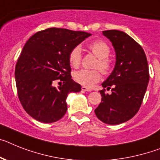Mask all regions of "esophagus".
Returning a JSON list of instances; mask_svg holds the SVG:
<instances>
[{
	"label": "esophagus",
	"instance_id": "1",
	"mask_svg": "<svg viewBox=\"0 0 160 160\" xmlns=\"http://www.w3.org/2000/svg\"><path fill=\"white\" fill-rule=\"evenodd\" d=\"M81 89H82V91H87V92H90V91H92L90 88H87L86 86H82L81 87Z\"/></svg>",
	"mask_w": 160,
	"mask_h": 160
}]
</instances>
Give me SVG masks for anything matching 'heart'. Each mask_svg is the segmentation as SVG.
Wrapping results in <instances>:
<instances>
[{"mask_svg":"<svg viewBox=\"0 0 160 160\" xmlns=\"http://www.w3.org/2000/svg\"><path fill=\"white\" fill-rule=\"evenodd\" d=\"M88 48L98 58L96 68H99L102 72L107 74L111 68V62L108 58L111 49L107 42L102 40H97L88 44ZM69 62L73 68H78L81 62V48L75 46L69 53ZM74 80L84 86L90 87L95 83L98 82L101 73L98 70H78L73 73Z\"/></svg>","mask_w":160,"mask_h":160,"instance_id":"1","label":"heart"}]
</instances>
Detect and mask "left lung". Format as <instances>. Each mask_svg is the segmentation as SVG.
Segmentation results:
<instances>
[{"instance_id":"1","label":"left lung","mask_w":160,"mask_h":160,"mask_svg":"<svg viewBox=\"0 0 160 160\" xmlns=\"http://www.w3.org/2000/svg\"><path fill=\"white\" fill-rule=\"evenodd\" d=\"M116 55L113 72L102 84L111 88V93L100 90L102 102L95 109L97 117L107 124H119L138 113L149 83V68L145 52L139 44L125 32L103 31Z\"/></svg>"}]
</instances>
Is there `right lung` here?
I'll return each instance as SVG.
<instances>
[{"label":"right lung","instance_id":"right-lung-1","mask_svg":"<svg viewBox=\"0 0 160 160\" xmlns=\"http://www.w3.org/2000/svg\"><path fill=\"white\" fill-rule=\"evenodd\" d=\"M90 36L85 32L51 28L37 32L27 41L14 75L20 102L32 118L53 123L63 117L68 93L81 90L80 84L72 79L69 53Z\"/></svg>","mask_w":160,"mask_h":160}]
</instances>
